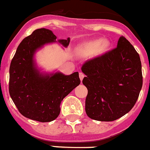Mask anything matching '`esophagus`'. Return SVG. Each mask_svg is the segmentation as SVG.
I'll list each match as a JSON object with an SVG mask.
<instances>
[{
	"label": "esophagus",
	"mask_w": 150,
	"mask_h": 150,
	"mask_svg": "<svg viewBox=\"0 0 150 150\" xmlns=\"http://www.w3.org/2000/svg\"><path fill=\"white\" fill-rule=\"evenodd\" d=\"M84 76H85V75H84L83 72H79V78H80V80H81V82L83 81Z\"/></svg>",
	"instance_id": "esophagus-1"
}]
</instances>
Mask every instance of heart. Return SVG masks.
<instances>
[{
  "label": "heart",
  "mask_w": 150,
  "mask_h": 150,
  "mask_svg": "<svg viewBox=\"0 0 150 150\" xmlns=\"http://www.w3.org/2000/svg\"><path fill=\"white\" fill-rule=\"evenodd\" d=\"M108 46L109 44L108 42L106 41L103 42L101 39H95L86 43L83 46V50L87 54H92L96 51L99 54H101L108 50Z\"/></svg>",
  "instance_id": "obj_1"
}]
</instances>
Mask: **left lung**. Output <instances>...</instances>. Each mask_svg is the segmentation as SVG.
Instances as JSON below:
<instances>
[{
	"label": "left lung",
	"mask_w": 150,
	"mask_h": 150,
	"mask_svg": "<svg viewBox=\"0 0 150 150\" xmlns=\"http://www.w3.org/2000/svg\"><path fill=\"white\" fill-rule=\"evenodd\" d=\"M87 88L86 112L90 119L113 121L129 112L142 86V64L133 45L122 36L117 47L84 63Z\"/></svg>",
	"instance_id": "8db88e82"
}]
</instances>
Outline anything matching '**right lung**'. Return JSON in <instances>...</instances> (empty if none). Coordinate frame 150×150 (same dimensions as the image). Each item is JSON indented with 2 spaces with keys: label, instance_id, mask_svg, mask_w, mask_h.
Segmentation results:
<instances>
[{
  "label": "right lung",
  "instance_id": "1",
  "mask_svg": "<svg viewBox=\"0 0 150 150\" xmlns=\"http://www.w3.org/2000/svg\"><path fill=\"white\" fill-rule=\"evenodd\" d=\"M57 40L52 30L41 28L25 38L17 48L9 68V93L22 115L39 122H51L59 116L63 99L80 84L79 72L43 74L34 54L43 45L57 42L67 47L70 38Z\"/></svg>",
  "mask_w": 150,
  "mask_h": 150
}]
</instances>
